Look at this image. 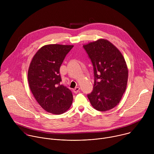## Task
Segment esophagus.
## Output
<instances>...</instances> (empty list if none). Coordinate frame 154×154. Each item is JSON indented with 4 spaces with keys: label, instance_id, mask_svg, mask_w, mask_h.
<instances>
[{
    "label": "esophagus",
    "instance_id": "obj_1",
    "mask_svg": "<svg viewBox=\"0 0 154 154\" xmlns=\"http://www.w3.org/2000/svg\"><path fill=\"white\" fill-rule=\"evenodd\" d=\"M80 87L77 86V87H75V88L73 90V91H74V93H77L80 91Z\"/></svg>",
    "mask_w": 154,
    "mask_h": 154
}]
</instances>
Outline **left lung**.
Listing matches in <instances>:
<instances>
[{
  "label": "left lung",
  "instance_id": "left-lung-1",
  "mask_svg": "<svg viewBox=\"0 0 154 154\" xmlns=\"http://www.w3.org/2000/svg\"><path fill=\"white\" fill-rule=\"evenodd\" d=\"M93 66L94 83L88 94L91 105L106 112L115 107L124 93L128 68L121 52L112 42L99 39L83 46Z\"/></svg>",
  "mask_w": 154,
  "mask_h": 154
}]
</instances>
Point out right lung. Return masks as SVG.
<instances>
[{
  "mask_svg": "<svg viewBox=\"0 0 154 154\" xmlns=\"http://www.w3.org/2000/svg\"><path fill=\"white\" fill-rule=\"evenodd\" d=\"M72 45H48L33 56L28 70L30 90L40 106L46 112L61 115L70 108L73 96L61 84L60 68Z\"/></svg>",
  "mask_w": 154,
  "mask_h": 154,
  "instance_id": "add662e5",
  "label": "right lung"
}]
</instances>
